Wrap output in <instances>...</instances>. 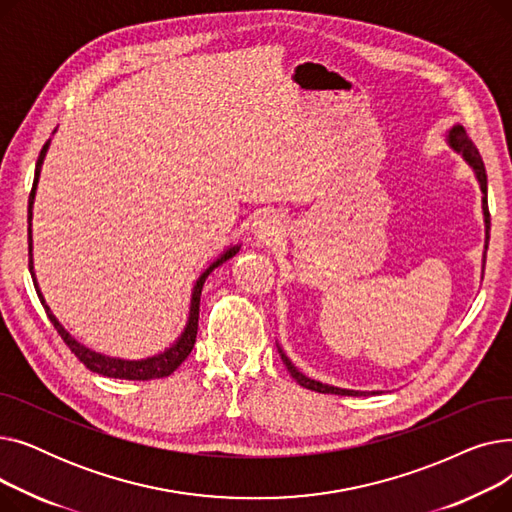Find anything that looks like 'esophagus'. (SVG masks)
I'll return each instance as SVG.
<instances>
[{
    "mask_svg": "<svg viewBox=\"0 0 512 512\" xmlns=\"http://www.w3.org/2000/svg\"><path fill=\"white\" fill-rule=\"evenodd\" d=\"M253 232H255V236H259L261 240H272V238L280 236V232H282L280 215L274 213V211L261 213L259 220L253 224Z\"/></svg>",
    "mask_w": 512,
    "mask_h": 512,
    "instance_id": "esophagus-1",
    "label": "esophagus"
}]
</instances>
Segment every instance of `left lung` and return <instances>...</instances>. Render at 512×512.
Returning a JSON list of instances; mask_svg holds the SVG:
<instances>
[{"label": "left lung", "mask_w": 512, "mask_h": 512, "mask_svg": "<svg viewBox=\"0 0 512 512\" xmlns=\"http://www.w3.org/2000/svg\"><path fill=\"white\" fill-rule=\"evenodd\" d=\"M448 145L456 151L461 153L465 157L467 164L473 168L475 176H477V182H479V188H481V209H483V222H486V251H488V242H490V211H488V176H486V166H483L481 161V155L477 151V147L471 143V139L467 137V132L461 124H454L450 130H448ZM483 265H486V253H483ZM280 357L286 365V369L290 371V375L294 380H297L303 388L307 390H315V392H321V394H340V396H361V394H378V392H361V390H346V388H336V386H330V384H321L317 380H311L307 378V375H303L297 367L292 365V361L282 353L280 348Z\"/></svg>", "instance_id": "obj_1"}]
</instances>
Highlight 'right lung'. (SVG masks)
I'll use <instances>...</instances> for the list:
<instances>
[{
  "instance_id": "add662e5",
  "label": "right lung",
  "mask_w": 512,
  "mask_h": 512,
  "mask_svg": "<svg viewBox=\"0 0 512 512\" xmlns=\"http://www.w3.org/2000/svg\"><path fill=\"white\" fill-rule=\"evenodd\" d=\"M49 149V141L43 145L41 153H39V159H37V166H35V180H33V188H31V197H29V222L33 218V201H35V191H37V182H39V174H41V166H43V159H45V153ZM240 245L236 247H230L226 249L218 259H215L207 270L199 276L195 288H193V297H191V313H188V321H186V328L184 332L180 334V338L170 346L166 348L164 353L159 355H153V357H147V359H141V361H126V359H116V357H107V355H101V353H95L91 351V348H87L85 344H80L78 340H74L66 330L64 326L60 324V321L56 319V315L51 313V309L45 305L43 301V294L37 286V280H35V272H33V238H31V224H29V270H31V276H33V284L37 288V294L41 299V305L45 307V313L47 317L51 319L53 328L58 330V334L62 336V340L68 344L70 351L76 355V359L83 363L87 369H91L93 373H99V375H105V378H118V380H157V378H168L170 373H174L180 363L191 355L193 346H195V338H197V328H199V303H201V290H203V284H205V278L215 270V267L222 265L224 261H228L230 257H234L238 253Z\"/></svg>"
}]
</instances>
